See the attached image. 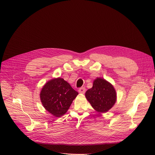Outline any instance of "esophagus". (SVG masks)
I'll use <instances>...</instances> for the list:
<instances>
[{
    "mask_svg": "<svg viewBox=\"0 0 155 155\" xmlns=\"http://www.w3.org/2000/svg\"><path fill=\"white\" fill-rule=\"evenodd\" d=\"M85 91H86L85 87H81L79 88L78 92H79L80 93H81V94H84V93H85Z\"/></svg>",
    "mask_w": 155,
    "mask_h": 155,
    "instance_id": "1",
    "label": "esophagus"
}]
</instances>
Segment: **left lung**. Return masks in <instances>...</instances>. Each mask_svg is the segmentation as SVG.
Returning a JSON list of instances; mask_svg holds the SVG:
<instances>
[{
  "instance_id": "8db88e82",
  "label": "left lung",
  "mask_w": 155,
  "mask_h": 155,
  "mask_svg": "<svg viewBox=\"0 0 155 155\" xmlns=\"http://www.w3.org/2000/svg\"><path fill=\"white\" fill-rule=\"evenodd\" d=\"M85 96L97 112L105 113L111 108L117 101V94L113 85L105 80L97 78L93 87L86 91Z\"/></svg>"
}]
</instances>
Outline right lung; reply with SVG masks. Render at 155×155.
Segmentation results:
<instances>
[{"mask_svg": "<svg viewBox=\"0 0 155 155\" xmlns=\"http://www.w3.org/2000/svg\"><path fill=\"white\" fill-rule=\"evenodd\" d=\"M78 94L69 83L59 77L44 85L40 96L44 108L55 117H60L67 112Z\"/></svg>", "mask_w": 155, "mask_h": 155, "instance_id": "1", "label": "right lung"}]
</instances>
